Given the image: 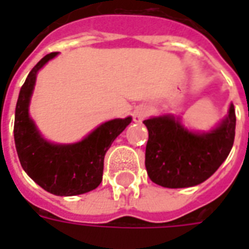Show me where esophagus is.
I'll return each instance as SVG.
<instances>
[{
    "label": "esophagus",
    "mask_w": 249,
    "mask_h": 249,
    "mask_svg": "<svg viewBox=\"0 0 249 249\" xmlns=\"http://www.w3.org/2000/svg\"><path fill=\"white\" fill-rule=\"evenodd\" d=\"M149 112H151V109H149V107H146V105L137 107L135 109V112H133V120H135V123H137V124L142 123V120L145 119L146 116L149 114Z\"/></svg>",
    "instance_id": "esophagus-1"
}]
</instances>
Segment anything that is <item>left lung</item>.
I'll list each match as a JSON object with an SVG mask.
<instances>
[{"label": "left lung", "instance_id": "1", "mask_svg": "<svg viewBox=\"0 0 249 249\" xmlns=\"http://www.w3.org/2000/svg\"><path fill=\"white\" fill-rule=\"evenodd\" d=\"M149 139L145 149L148 176L165 188H189L204 183L230 155L235 140L233 104L209 130H195L172 113L144 121Z\"/></svg>", "mask_w": 249, "mask_h": 249}]
</instances>
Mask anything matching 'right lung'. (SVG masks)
<instances>
[{"label": "right lung", "mask_w": 249, "mask_h": 249, "mask_svg": "<svg viewBox=\"0 0 249 249\" xmlns=\"http://www.w3.org/2000/svg\"><path fill=\"white\" fill-rule=\"evenodd\" d=\"M57 54L54 52L41 58L19 90L14 116V142L21 167L35 183L56 196H76L90 192L103 181L105 153L130 124L132 117L105 121L82 140L71 144L46 140L30 117L29 107L38 71Z\"/></svg>", "instance_id": "1"}]
</instances>
